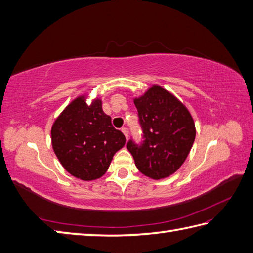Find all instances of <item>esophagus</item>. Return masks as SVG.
Listing matches in <instances>:
<instances>
[{"instance_id":"1","label":"esophagus","mask_w":253,"mask_h":253,"mask_svg":"<svg viewBox=\"0 0 253 253\" xmlns=\"http://www.w3.org/2000/svg\"><path fill=\"white\" fill-rule=\"evenodd\" d=\"M122 131H123L124 135H125V137L128 138V128L127 127H123L122 128Z\"/></svg>"}]
</instances>
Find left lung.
<instances>
[{"label":"left lung","mask_w":253,"mask_h":253,"mask_svg":"<svg viewBox=\"0 0 253 253\" xmlns=\"http://www.w3.org/2000/svg\"><path fill=\"white\" fill-rule=\"evenodd\" d=\"M142 141L130 139L127 149L143 174L160 180L173 174L189 156L195 140V124L183 104L161 86L135 98Z\"/></svg>","instance_id":"obj_1"}]
</instances>
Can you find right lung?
I'll list each match as a JSON object with an SVG mask.
<instances>
[{
    "label": "right lung",
    "instance_id": "add662e5",
    "mask_svg": "<svg viewBox=\"0 0 253 253\" xmlns=\"http://www.w3.org/2000/svg\"><path fill=\"white\" fill-rule=\"evenodd\" d=\"M53 151L70 174L92 181L105 174L126 138L115 129L96 98L90 106L80 96L64 108L51 128Z\"/></svg>",
    "mask_w": 253,
    "mask_h": 253
}]
</instances>
